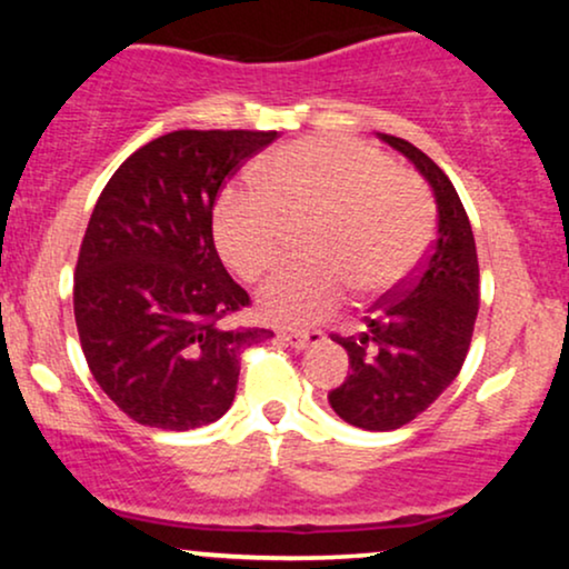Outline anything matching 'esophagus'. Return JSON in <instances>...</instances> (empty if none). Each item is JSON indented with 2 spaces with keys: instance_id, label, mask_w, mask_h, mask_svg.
<instances>
[{
  "instance_id": "obj_1",
  "label": "esophagus",
  "mask_w": 569,
  "mask_h": 569,
  "mask_svg": "<svg viewBox=\"0 0 569 569\" xmlns=\"http://www.w3.org/2000/svg\"><path fill=\"white\" fill-rule=\"evenodd\" d=\"M280 339H283L286 345H291V348L305 350L310 348V345L321 342L323 331H280Z\"/></svg>"
}]
</instances>
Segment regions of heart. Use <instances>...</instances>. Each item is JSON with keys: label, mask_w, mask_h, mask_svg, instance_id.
<instances>
[{"label": "heart", "mask_w": 569, "mask_h": 569, "mask_svg": "<svg viewBox=\"0 0 569 569\" xmlns=\"http://www.w3.org/2000/svg\"><path fill=\"white\" fill-rule=\"evenodd\" d=\"M433 200L417 176L380 149L348 139H307L259 168V189L224 194L213 238L227 267L259 280L283 257L289 230L305 232L310 262L283 267L259 291L280 326H312L337 312L350 286L385 297L415 276L433 240Z\"/></svg>", "instance_id": "b5f03b06"}]
</instances>
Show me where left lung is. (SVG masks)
<instances>
[{
	"mask_svg": "<svg viewBox=\"0 0 569 569\" xmlns=\"http://www.w3.org/2000/svg\"><path fill=\"white\" fill-rule=\"evenodd\" d=\"M426 176L439 208V234L407 283L380 299L356 337H337L350 356L331 409L363 430H396L422 415L460 375L479 312V259L471 221L449 176L415 143L377 133Z\"/></svg>",
	"mask_w": 569,
	"mask_h": 569,
	"instance_id": "1",
	"label": "left lung"
}]
</instances>
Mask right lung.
<instances>
[{
    "label": "right lung",
    "mask_w": 569,
    "mask_h": 569,
    "mask_svg": "<svg viewBox=\"0 0 569 569\" xmlns=\"http://www.w3.org/2000/svg\"><path fill=\"white\" fill-rule=\"evenodd\" d=\"M276 130H173L117 168L84 230L74 321L101 390L139 426L217 422L238 390L240 352L270 329H227L248 307L213 246L224 181Z\"/></svg>",
    "instance_id": "obj_1"
}]
</instances>
